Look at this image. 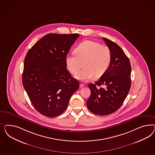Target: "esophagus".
I'll use <instances>...</instances> for the list:
<instances>
[{
    "mask_svg": "<svg viewBox=\"0 0 155 155\" xmlns=\"http://www.w3.org/2000/svg\"><path fill=\"white\" fill-rule=\"evenodd\" d=\"M80 87H84V84H80Z\"/></svg>",
    "mask_w": 155,
    "mask_h": 155,
    "instance_id": "obj_1",
    "label": "esophagus"
}]
</instances>
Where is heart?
<instances>
[{
  "label": "heart",
  "instance_id": "heart-1",
  "mask_svg": "<svg viewBox=\"0 0 155 155\" xmlns=\"http://www.w3.org/2000/svg\"><path fill=\"white\" fill-rule=\"evenodd\" d=\"M74 52L75 55L66 56V65L71 73L75 74L84 64V69L75 76L80 81L87 82L95 77H101L108 70L111 62L112 55L109 47L93 40H86L81 42Z\"/></svg>",
  "mask_w": 155,
  "mask_h": 155
}]
</instances>
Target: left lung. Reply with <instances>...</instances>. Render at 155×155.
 <instances>
[{"mask_svg": "<svg viewBox=\"0 0 155 155\" xmlns=\"http://www.w3.org/2000/svg\"><path fill=\"white\" fill-rule=\"evenodd\" d=\"M103 40L109 47L112 58L107 71L97 82L89 84L91 95L86 104L91 113L107 115L115 112L124 102L131 87V67L129 58L117 44L106 38ZM103 85L99 89L97 86Z\"/></svg>", "mask_w": 155, "mask_h": 155, "instance_id": "8db88e82", "label": "left lung"}]
</instances>
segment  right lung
<instances>
[{
  "label": "right lung",
  "mask_w": 155,
  "mask_h": 155,
  "mask_svg": "<svg viewBox=\"0 0 155 155\" xmlns=\"http://www.w3.org/2000/svg\"><path fill=\"white\" fill-rule=\"evenodd\" d=\"M80 36L47 34L28 51L24 62V88L33 107L47 117L65 110L71 96L79 89L78 81L66 69L65 57Z\"/></svg>",
  "instance_id": "right-lung-1"
}]
</instances>
